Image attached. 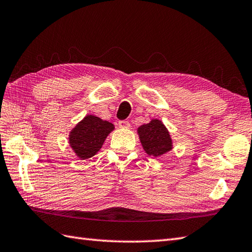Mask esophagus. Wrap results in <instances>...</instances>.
<instances>
[{"label":"esophagus","mask_w":252,"mask_h":252,"mask_svg":"<svg viewBox=\"0 0 252 252\" xmlns=\"http://www.w3.org/2000/svg\"><path fill=\"white\" fill-rule=\"evenodd\" d=\"M118 125H119V126L122 127V129H127V127H130V122L127 120H121Z\"/></svg>","instance_id":"esophagus-1"}]
</instances>
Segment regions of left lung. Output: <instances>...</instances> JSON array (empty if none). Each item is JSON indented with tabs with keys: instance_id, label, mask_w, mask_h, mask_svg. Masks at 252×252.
Instances as JSON below:
<instances>
[{
	"instance_id": "left-lung-1",
	"label": "left lung",
	"mask_w": 252,
	"mask_h": 252,
	"mask_svg": "<svg viewBox=\"0 0 252 252\" xmlns=\"http://www.w3.org/2000/svg\"><path fill=\"white\" fill-rule=\"evenodd\" d=\"M139 135L144 151L149 155L160 156L171 150L172 142L169 132L159 120H152L139 127Z\"/></svg>"
}]
</instances>
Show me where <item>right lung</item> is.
Returning a JSON list of instances; mask_svg holds the SVG:
<instances>
[{
	"mask_svg": "<svg viewBox=\"0 0 252 252\" xmlns=\"http://www.w3.org/2000/svg\"><path fill=\"white\" fill-rule=\"evenodd\" d=\"M113 125L95 116H86L70 133V145L82 159L91 158L101 149Z\"/></svg>",
	"mask_w": 252,
	"mask_h": 252,
	"instance_id": "add662e5",
	"label": "right lung"
}]
</instances>
